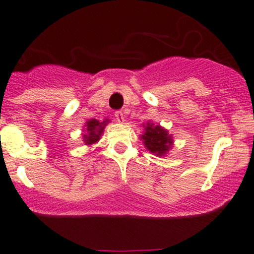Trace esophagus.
I'll return each instance as SVG.
<instances>
[{"mask_svg": "<svg viewBox=\"0 0 254 254\" xmlns=\"http://www.w3.org/2000/svg\"><path fill=\"white\" fill-rule=\"evenodd\" d=\"M114 117H116L117 122H118V123L124 122V113H123L122 111H117L116 113H114Z\"/></svg>", "mask_w": 254, "mask_h": 254, "instance_id": "34e87169", "label": "esophagus"}]
</instances>
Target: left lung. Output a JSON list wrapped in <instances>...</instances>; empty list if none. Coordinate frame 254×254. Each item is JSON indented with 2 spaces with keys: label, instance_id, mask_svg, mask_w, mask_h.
<instances>
[{
  "label": "left lung",
  "instance_id": "left-lung-1",
  "mask_svg": "<svg viewBox=\"0 0 254 254\" xmlns=\"http://www.w3.org/2000/svg\"><path fill=\"white\" fill-rule=\"evenodd\" d=\"M145 134L141 136L143 140V145L146 148L149 149L152 153H156L157 156H163L167 153V151L172 147L173 141L172 136L168 135V131L159 125L153 127V124H147L145 127Z\"/></svg>",
  "mask_w": 254,
  "mask_h": 254
}]
</instances>
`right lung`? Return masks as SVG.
<instances>
[{"instance_id":"obj_1","label":"right lung","mask_w":254,"mask_h":254,"mask_svg":"<svg viewBox=\"0 0 254 254\" xmlns=\"http://www.w3.org/2000/svg\"><path fill=\"white\" fill-rule=\"evenodd\" d=\"M107 120L100 123L98 120L91 119L86 123V134H84V141L86 145H92L100 140V136L103 132Z\"/></svg>"}]
</instances>
